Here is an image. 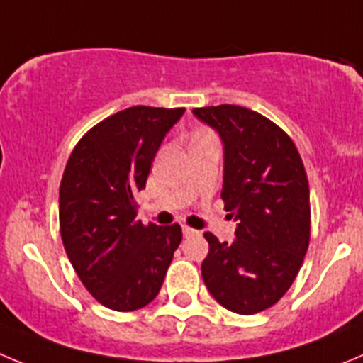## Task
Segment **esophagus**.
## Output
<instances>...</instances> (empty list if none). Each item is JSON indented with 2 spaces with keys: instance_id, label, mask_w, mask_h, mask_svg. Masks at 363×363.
<instances>
[{
  "instance_id": "obj_1",
  "label": "esophagus",
  "mask_w": 363,
  "mask_h": 363,
  "mask_svg": "<svg viewBox=\"0 0 363 363\" xmlns=\"http://www.w3.org/2000/svg\"><path fill=\"white\" fill-rule=\"evenodd\" d=\"M182 233H184V237H195V235H199V231L189 226H182Z\"/></svg>"
}]
</instances>
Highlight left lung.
I'll list each match as a JSON object with an SVG mask.
<instances>
[{"mask_svg":"<svg viewBox=\"0 0 363 363\" xmlns=\"http://www.w3.org/2000/svg\"><path fill=\"white\" fill-rule=\"evenodd\" d=\"M224 143L222 201L238 222L235 240L210 244L202 279L220 306L255 315L275 306L298 275L311 237L309 184L291 137L237 104L195 108Z\"/></svg>","mask_w":363,"mask_h":363,"instance_id":"8db88e82","label":"left lung"}]
</instances>
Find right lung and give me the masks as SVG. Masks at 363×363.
<instances>
[{
    "label": "right lung",
    "mask_w": 363,
    "mask_h": 363,
    "mask_svg": "<svg viewBox=\"0 0 363 363\" xmlns=\"http://www.w3.org/2000/svg\"><path fill=\"white\" fill-rule=\"evenodd\" d=\"M184 108L132 106L88 130L60 186L63 246L88 293L104 308L135 311L159 295L182 240L179 224L137 220L153 157Z\"/></svg>",
    "instance_id": "right-lung-1"
}]
</instances>
